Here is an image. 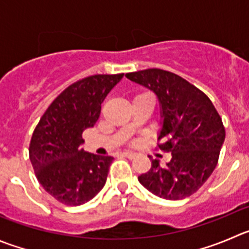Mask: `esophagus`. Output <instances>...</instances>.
<instances>
[{"mask_svg": "<svg viewBox=\"0 0 249 249\" xmlns=\"http://www.w3.org/2000/svg\"><path fill=\"white\" fill-rule=\"evenodd\" d=\"M123 155L126 156V158H128V159L136 158V154L132 153V151H124V153H123Z\"/></svg>", "mask_w": 249, "mask_h": 249, "instance_id": "esophagus-1", "label": "esophagus"}]
</instances>
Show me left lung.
<instances>
[{
	"label": "left lung",
	"instance_id": "obj_1",
	"mask_svg": "<svg viewBox=\"0 0 249 249\" xmlns=\"http://www.w3.org/2000/svg\"><path fill=\"white\" fill-rule=\"evenodd\" d=\"M126 77L158 95L162 128L158 149L171 153L166 166L151 159L148 172L138 181L160 198L179 200L205 183L219 161L225 127L212 100L184 78L160 68L127 73Z\"/></svg>",
	"mask_w": 249,
	"mask_h": 249
}]
</instances>
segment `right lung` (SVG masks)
I'll use <instances>...</instances> for the list:
<instances>
[{
    "instance_id": "right-lung-1",
    "label": "right lung",
    "mask_w": 249,
    "mask_h": 249,
    "mask_svg": "<svg viewBox=\"0 0 249 249\" xmlns=\"http://www.w3.org/2000/svg\"><path fill=\"white\" fill-rule=\"evenodd\" d=\"M122 77L95 74L77 80L52 101L33 132L29 158L35 176L62 204H84L105 186L112 158L83 150L82 134L94 127L101 104Z\"/></svg>"
}]
</instances>
